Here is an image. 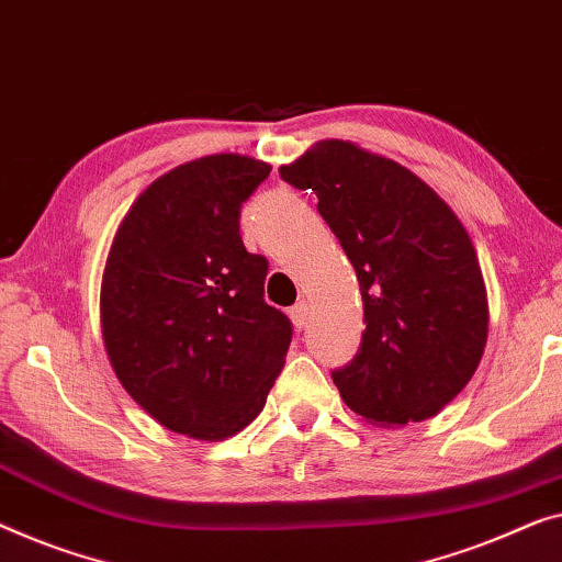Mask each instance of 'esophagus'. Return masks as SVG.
<instances>
[{
    "label": "esophagus",
    "instance_id": "obj_1",
    "mask_svg": "<svg viewBox=\"0 0 562 562\" xmlns=\"http://www.w3.org/2000/svg\"><path fill=\"white\" fill-rule=\"evenodd\" d=\"M289 316H291V322H294L296 329H304L308 324V304H306V301H299V304L291 306Z\"/></svg>",
    "mask_w": 562,
    "mask_h": 562
}]
</instances>
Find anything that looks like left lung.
Wrapping results in <instances>:
<instances>
[{
  "label": "left lung",
  "mask_w": 562,
  "mask_h": 562,
  "mask_svg": "<svg viewBox=\"0 0 562 562\" xmlns=\"http://www.w3.org/2000/svg\"><path fill=\"white\" fill-rule=\"evenodd\" d=\"M281 180L319 198L360 281L368 327L331 370L341 401L380 426L436 416L474 375L490 324L459 217L411 169L339 139L281 167Z\"/></svg>",
  "instance_id": "1"
}]
</instances>
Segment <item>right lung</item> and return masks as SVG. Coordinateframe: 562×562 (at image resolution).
<instances>
[{"mask_svg": "<svg viewBox=\"0 0 562 562\" xmlns=\"http://www.w3.org/2000/svg\"><path fill=\"white\" fill-rule=\"evenodd\" d=\"M271 167L213 154L146 187L113 238L101 286L113 372L161 426L221 441L263 411L286 360L289 316L263 299L240 207Z\"/></svg>", "mask_w": 562, "mask_h": 562, "instance_id": "1", "label": "right lung"}]
</instances>
